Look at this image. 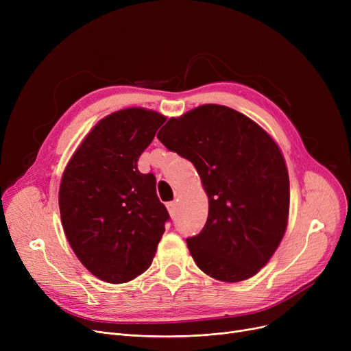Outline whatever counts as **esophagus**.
<instances>
[{
    "label": "esophagus",
    "mask_w": 351,
    "mask_h": 351,
    "mask_svg": "<svg viewBox=\"0 0 351 351\" xmlns=\"http://www.w3.org/2000/svg\"><path fill=\"white\" fill-rule=\"evenodd\" d=\"M166 208H168L169 213L173 216V215H175V212H176V202H169V204L166 205Z\"/></svg>",
    "instance_id": "esophagus-1"
}]
</instances>
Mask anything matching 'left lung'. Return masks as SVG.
Here are the masks:
<instances>
[{"mask_svg": "<svg viewBox=\"0 0 351 351\" xmlns=\"http://www.w3.org/2000/svg\"><path fill=\"white\" fill-rule=\"evenodd\" d=\"M158 139L195 165L209 199L205 228L186 241L197 267L228 283L253 278L287 228L290 183L279 145L246 115L216 104L171 118Z\"/></svg>", "mask_w": 351, "mask_h": 351, "instance_id": "1", "label": "left lung"}]
</instances>
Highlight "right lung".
<instances>
[{
	"instance_id": "1",
	"label": "right lung",
	"mask_w": 351,
	"mask_h": 351,
	"mask_svg": "<svg viewBox=\"0 0 351 351\" xmlns=\"http://www.w3.org/2000/svg\"><path fill=\"white\" fill-rule=\"evenodd\" d=\"M166 117L126 108L102 118L71 156L58 202L68 242L99 280L119 285L151 266L169 213L138 159Z\"/></svg>"
}]
</instances>
